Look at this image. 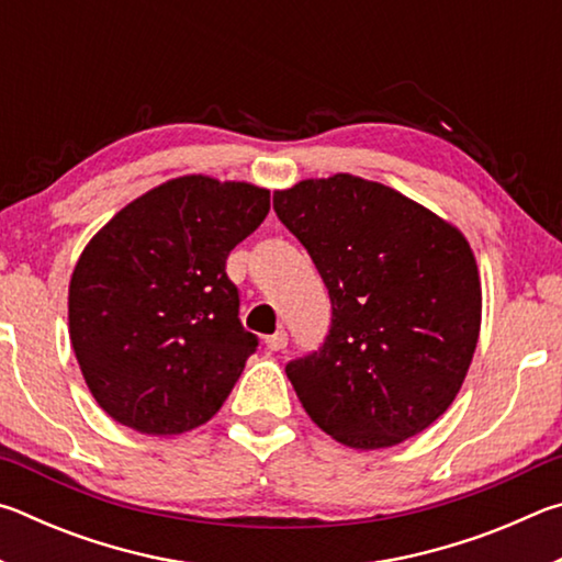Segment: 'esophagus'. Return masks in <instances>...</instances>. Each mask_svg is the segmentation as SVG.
Here are the masks:
<instances>
[{"instance_id": "1", "label": "esophagus", "mask_w": 562, "mask_h": 562, "mask_svg": "<svg viewBox=\"0 0 562 562\" xmlns=\"http://www.w3.org/2000/svg\"><path fill=\"white\" fill-rule=\"evenodd\" d=\"M265 347H268L270 351H280V349H284L288 347V331H274V335H270V337H265Z\"/></svg>"}]
</instances>
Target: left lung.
I'll list each match as a JSON object with an SVG mask.
<instances>
[{"label": "left lung", "mask_w": 562, "mask_h": 562, "mask_svg": "<svg viewBox=\"0 0 562 562\" xmlns=\"http://www.w3.org/2000/svg\"><path fill=\"white\" fill-rule=\"evenodd\" d=\"M272 203L331 300L325 345L284 369L304 412L359 451L429 429L461 392L479 345L481 274L465 235L351 173L304 178L274 190Z\"/></svg>", "instance_id": "1"}]
</instances>
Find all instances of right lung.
<instances>
[{
	"label": "right lung",
	"mask_w": 562,
	"mask_h": 562,
	"mask_svg": "<svg viewBox=\"0 0 562 562\" xmlns=\"http://www.w3.org/2000/svg\"><path fill=\"white\" fill-rule=\"evenodd\" d=\"M268 211V188L180 176L121 207L83 247L69 337L113 422L176 436L217 414L258 347L237 319L225 260Z\"/></svg>",
	"instance_id": "obj_1"
}]
</instances>
